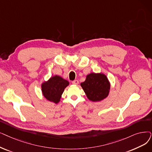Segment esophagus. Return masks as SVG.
Here are the masks:
<instances>
[{"label":"esophagus","mask_w":152,"mask_h":152,"mask_svg":"<svg viewBox=\"0 0 152 152\" xmlns=\"http://www.w3.org/2000/svg\"><path fill=\"white\" fill-rule=\"evenodd\" d=\"M72 84H75V85H77L79 84V81L77 80H75V81H72Z\"/></svg>","instance_id":"34e87169"}]
</instances>
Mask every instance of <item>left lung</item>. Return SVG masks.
<instances>
[{
    "label": "left lung",
    "instance_id": "left-lung-1",
    "mask_svg": "<svg viewBox=\"0 0 152 152\" xmlns=\"http://www.w3.org/2000/svg\"><path fill=\"white\" fill-rule=\"evenodd\" d=\"M80 85L88 99L92 102L104 100L108 96L110 89L108 78L102 72H91L86 76L85 81Z\"/></svg>",
    "mask_w": 152,
    "mask_h": 152
}]
</instances>
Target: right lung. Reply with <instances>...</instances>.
Wrapping results in <instances>:
<instances>
[{
	"instance_id": "right-lung-1",
	"label": "right lung",
	"mask_w": 152,
	"mask_h": 152,
	"mask_svg": "<svg viewBox=\"0 0 152 152\" xmlns=\"http://www.w3.org/2000/svg\"><path fill=\"white\" fill-rule=\"evenodd\" d=\"M69 84L67 80L60 76H52L48 81L42 83V94L47 101L58 104L60 101L64 89Z\"/></svg>"
}]
</instances>
